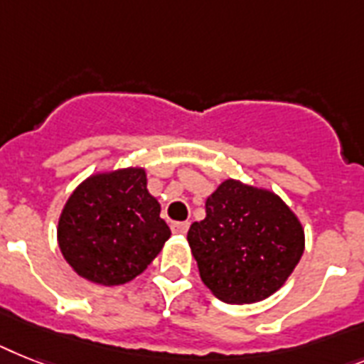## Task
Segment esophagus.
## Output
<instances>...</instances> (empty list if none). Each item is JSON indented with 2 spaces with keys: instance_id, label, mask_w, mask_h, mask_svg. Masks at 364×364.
Returning <instances> with one entry per match:
<instances>
[{
  "instance_id": "34e87169",
  "label": "esophagus",
  "mask_w": 364,
  "mask_h": 364,
  "mask_svg": "<svg viewBox=\"0 0 364 364\" xmlns=\"http://www.w3.org/2000/svg\"><path fill=\"white\" fill-rule=\"evenodd\" d=\"M188 229H189L188 221H180V223L171 225V230H173L175 234H186L188 232Z\"/></svg>"
}]
</instances>
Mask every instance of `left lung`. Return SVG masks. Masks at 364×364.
I'll return each mask as SVG.
<instances>
[{"label": "left lung", "instance_id": "8db88e82", "mask_svg": "<svg viewBox=\"0 0 364 364\" xmlns=\"http://www.w3.org/2000/svg\"><path fill=\"white\" fill-rule=\"evenodd\" d=\"M203 283L232 305L262 301L287 283L305 249L297 215L269 189L229 178L188 230Z\"/></svg>", "mask_w": 364, "mask_h": 364}]
</instances>
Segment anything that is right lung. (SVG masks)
I'll return each mask as SVG.
<instances>
[{
  "mask_svg": "<svg viewBox=\"0 0 364 364\" xmlns=\"http://www.w3.org/2000/svg\"><path fill=\"white\" fill-rule=\"evenodd\" d=\"M143 167L96 173L68 197L57 225L63 257L80 277L117 287L146 269L171 229Z\"/></svg>",
  "mask_w": 364,
  "mask_h": 364,
  "instance_id": "1",
  "label": "right lung"
}]
</instances>
